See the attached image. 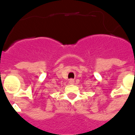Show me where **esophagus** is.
Wrapping results in <instances>:
<instances>
[{"label":"esophagus","instance_id":"34e87169","mask_svg":"<svg viewBox=\"0 0 135 135\" xmlns=\"http://www.w3.org/2000/svg\"><path fill=\"white\" fill-rule=\"evenodd\" d=\"M69 84H71V85H73L74 83V79H70V80H69Z\"/></svg>","mask_w":135,"mask_h":135}]
</instances>
